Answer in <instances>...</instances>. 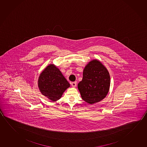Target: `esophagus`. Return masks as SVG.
Instances as JSON below:
<instances>
[{"instance_id": "obj_1", "label": "esophagus", "mask_w": 147, "mask_h": 147, "mask_svg": "<svg viewBox=\"0 0 147 147\" xmlns=\"http://www.w3.org/2000/svg\"><path fill=\"white\" fill-rule=\"evenodd\" d=\"M71 86L73 88H75L76 86V82H71Z\"/></svg>"}]
</instances>
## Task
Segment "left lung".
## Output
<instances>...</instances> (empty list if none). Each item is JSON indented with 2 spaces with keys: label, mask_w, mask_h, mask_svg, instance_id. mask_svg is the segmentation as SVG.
I'll use <instances>...</instances> for the list:
<instances>
[{
  "label": "left lung",
  "mask_w": 147,
  "mask_h": 147,
  "mask_svg": "<svg viewBox=\"0 0 147 147\" xmlns=\"http://www.w3.org/2000/svg\"><path fill=\"white\" fill-rule=\"evenodd\" d=\"M111 84L108 70L97 59H94L84 69L83 78L78 84L82 99L89 104L101 101L109 93Z\"/></svg>",
  "instance_id": "1"
}]
</instances>
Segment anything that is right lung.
Listing matches in <instances>:
<instances>
[{
	"label": "right lung",
	"mask_w": 147,
	"mask_h": 147,
	"mask_svg": "<svg viewBox=\"0 0 147 147\" xmlns=\"http://www.w3.org/2000/svg\"><path fill=\"white\" fill-rule=\"evenodd\" d=\"M70 84L59 68L50 64L41 73L38 79V87L42 95L56 101L61 98Z\"/></svg>",
	"instance_id": "right-lung-1"
}]
</instances>
